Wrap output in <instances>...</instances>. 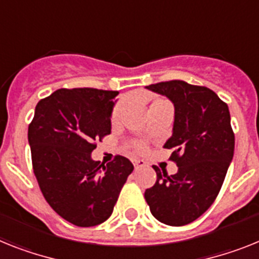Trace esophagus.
I'll return each instance as SVG.
<instances>
[{
    "label": "esophagus",
    "instance_id": "34e87169",
    "mask_svg": "<svg viewBox=\"0 0 259 259\" xmlns=\"http://www.w3.org/2000/svg\"><path fill=\"white\" fill-rule=\"evenodd\" d=\"M133 164H134V168H136V170H138V168H142V167L146 166V162H145V160H141V159H134Z\"/></svg>",
    "mask_w": 259,
    "mask_h": 259
}]
</instances>
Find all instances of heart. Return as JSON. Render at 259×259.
<instances>
[{
    "mask_svg": "<svg viewBox=\"0 0 259 259\" xmlns=\"http://www.w3.org/2000/svg\"><path fill=\"white\" fill-rule=\"evenodd\" d=\"M160 105H170V103H168L166 99H154L153 103L150 104V109H154V108ZM122 108H123L122 103H118L116 106H114V109H113L112 112V122H117V121H118L119 114H121V112H122Z\"/></svg>",
    "mask_w": 259,
    "mask_h": 259,
    "instance_id": "obj_1",
    "label": "heart"
}]
</instances>
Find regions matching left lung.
Masks as SVG:
<instances>
[{
    "instance_id": "8db88e82",
    "label": "left lung",
    "mask_w": 259,
    "mask_h": 259,
    "mask_svg": "<svg viewBox=\"0 0 259 259\" xmlns=\"http://www.w3.org/2000/svg\"><path fill=\"white\" fill-rule=\"evenodd\" d=\"M168 97L175 108L172 136L166 149L178 172H156L145 199L156 220L182 227L199 219L213 204L233 159L234 133L228 105L212 89L171 80L147 85Z\"/></svg>"
}]
</instances>
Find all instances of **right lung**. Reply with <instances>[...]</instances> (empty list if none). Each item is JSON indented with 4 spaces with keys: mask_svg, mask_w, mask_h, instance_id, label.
Masks as SVG:
<instances>
[{
    "mask_svg": "<svg viewBox=\"0 0 259 259\" xmlns=\"http://www.w3.org/2000/svg\"><path fill=\"white\" fill-rule=\"evenodd\" d=\"M117 91L58 89L36 104L29 125L32 170L46 201L76 227L108 220L134 166L116 155L108 164L92 159L96 141L110 134Z\"/></svg>",
    "mask_w": 259,
    "mask_h": 259,
    "instance_id": "1",
    "label": "right lung"
}]
</instances>
